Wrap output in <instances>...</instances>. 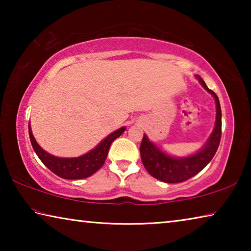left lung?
<instances>
[{"label": "left lung", "mask_w": 251, "mask_h": 251, "mask_svg": "<svg viewBox=\"0 0 251 251\" xmlns=\"http://www.w3.org/2000/svg\"><path fill=\"white\" fill-rule=\"evenodd\" d=\"M198 79L203 88L215 97L217 113H216L214 131L201 151L185 158H175V157L165 154L158 147L148 141L146 135H144L141 147H139L142 161L146 171L160 181L175 184V182H182L189 179L203 169V167H206V165L212 159L218 150L220 138H222V109H220L218 96L215 94V92L207 87L202 78L198 76Z\"/></svg>", "instance_id": "left-lung-1"}]
</instances>
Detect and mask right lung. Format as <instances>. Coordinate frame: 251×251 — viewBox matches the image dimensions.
<instances>
[{
	"instance_id": "1",
	"label": "right lung",
	"mask_w": 251,
	"mask_h": 251,
	"mask_svg": "<svg viewBox=\"0 0 251 251\" xmlns=\"http://www.w3.org/2000/svg\"><path fill=\"white\" fill-rule=\"evenodd\" d=\"M124 130L125 127H122V128L113 131L99 146H96L94 150L83 156L75 157V158H59V157L50 155L49 152L42 150L34 138L28 124L29 139H31V144L36 155L50 172L64 179H83L99 171L105 163L110 144L117 137H120Z\"/></svg>"
}]
</instances>
